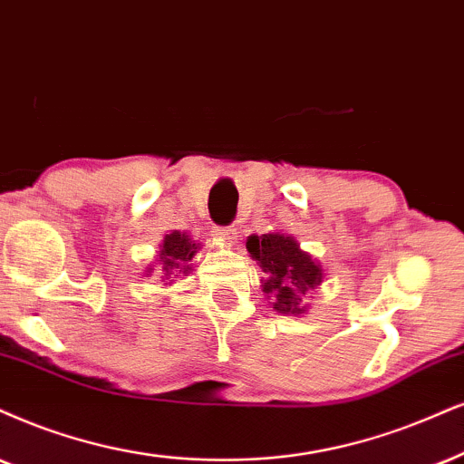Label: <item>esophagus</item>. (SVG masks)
I'll list each match as a JSON object with an SVG mask.
<instances>
[{"mask_svg":"<svg viewBox=\"0 0 464 464\" xmlns=\"http://www.w3.org/2000/svg\"><path fill=\"white\" fill-rule=\"evenodd\" d=\"M212 236L218 239L220 244H236V239H237V231L236 228H231V227H216L214 231H212Z\"/></svg>","mask_w":464,"mask_h":464,"instance_id":"34e87169","label":"esophagus"}]
</instances>
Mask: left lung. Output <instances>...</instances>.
I'll return each instance as SVG.
<instances>
[{
	"mask_svg": "<svg viewBox=\"0 0 464 464\" xmlns=\"http://www.w3.org/2000/svg\"><path fill=\"white\" fill-rule=\"evenodd\" d=\"M246 248L252 261L259 263L266 272L261 291L266 293L269 306L285 316L306 314V295L324 283V266L313 259L310 252L302 250L295 237L283 231L250 236Z\"/></svg>",
	"mask_w": 464,
	"mask_h": 464,
	"instance_id": "1",
	"label": "left lung"
}]
</instances>
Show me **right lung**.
I'll return each instance as SVG.
<instances>
[{
    "instance_id": "1",
    "label": "right lung",
    "mask_w": 464,
    "mask_h": 464,
    "mask_svg": "<svg viewBox=\"0 0 464 464\" xmlns=\"http://www.w3.org/2000/svg\"><path fill=\"white\" fill-rule=\"evenodd\" d=\"M201 250V244H197L186 231L167 233L158 250V272L160 285L171 286L181 276H188L192 272L190 261L195 259L197 252ZM154 272V267H148V276Z\"/></svg>"
}]
</instances>
